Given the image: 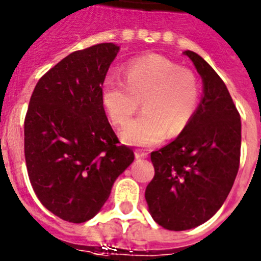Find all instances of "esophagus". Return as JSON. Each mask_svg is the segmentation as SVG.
I'll return each instance as SVG.
<instances>
[{"label":"esophagus","mask_w":261,"mask_h":261,"mask_svg":"<svg viewBox=\"0 0 261 261\" xmlns=\"http://www.w3.org/2000/svg\"><path fill=\"white\" fill-rule=\"evenodd\" d=\"M135 155L137 159H144L147 156V153H145V151H141V150H136Z\"/></svg>","instance_id":"esophagus-1"}]
</instances>
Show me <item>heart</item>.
Masks as SVG:
<instances>
[{
	"mask_svg": "<svg viewBox=\"0 0 261 261\" xmlns=\"http://www.w3.org/2000/svg\"><path fill=\"white\" fill-rule=\"evenodd\" d=\"M124 78L125 82L107 77L100 89L102 106L115 125L126 124L143 100L145 114L120 132L124 144L150 146L167 133L170 137L180 135L199 108V80L167 57H138L124 68Z\"/></svg>",
	"mask_w": 261,
	"mask_h": 261,
	"instance_id": "b5f03b06",
	"label": "heart"
}]
</instances>
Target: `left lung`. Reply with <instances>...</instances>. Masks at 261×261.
<instances>
[{
	"label": "left lung",
	"instance_id": "obj_1",
	"mask_svg": "<svg viewBox=\"0 0 261 261\" xmlns=\"http://www.w3.org/2000/svg\"><path fill=\"white\" fill-rule=\"evenodd\" d=\"M202 80L199 108L174 141L150 154L153 180L145 191L158 225L181 231L202 225L231 191L241 159L242 124L229 90L208 62L184 50Z\"/></svg>",
	"mask_w": 261,
	"mask_h": 261
}]
</instances>
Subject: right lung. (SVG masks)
<instances>
[{
	"label": "right lung",
	"mask_w": 261,
	"mask_h": 261,
	"mask_svg": "<svg viewBox=\"0 0 261 261\" xmlns=\"http://www.w3.org/2000/svg\"><path fill=\"white\" fill-rule=\"evenodd\" d=\"M114 43L75 50L36 84L24 120V156L38 199L61 220L99 213L119 175L135 159L119 146L100 100Z\"/></svg>",
	"instance_id": "obj_1"
}]
</instances>
